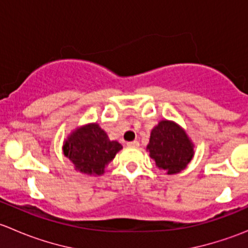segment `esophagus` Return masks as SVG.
Instances as JSON below:
<instances>
[{"mask_svg": "<svg viewBox=\"0 0 248 248\" xmlns=\"http://www.w3.org/2000/svg\"><path fill=\"white\" fill-rule=\"evenodd\" d=\"M127 146L138 147L139 146V141H138V140H133V141H129V142H127Z\"/></svg>", "mask_w": 248, "mask_h": 248, "instance_id": "esophagus-1", "label": "esophagus"}]
</instances>
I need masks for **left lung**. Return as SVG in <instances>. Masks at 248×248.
<instances>
[{"instance_id": "left-lung-1", "label": "left lung", "mask_w": 248, "mask_h": 248, "mask_svg": "<svg viewBox=\"0 0 248 248\" xmlns=\"http://www.w3.org/2000/svg\"><path fill=\"white\" fill-rule=\"evenodd\" d=\"M146 150L157 168L174 175L184 170L194 156V144L176 122L161 120L150 134Z\"/></svg>"}]
</instances>
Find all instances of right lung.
<instances>
[{"label": "right lung", "instance_id": "add662e5", "mask_svg": "<svg viewBox=\"0 0 248 248\" xmlns=\"http://www.w3.org/2000/svg\"><path fill=\"white\" fill-rule=\"evenodd\" d=\"M122 145L110 140L98 124L77 127L63 141V155L73 163L74 169L81 174L99 176L106 167L115 158Z\"/></svg>", "mask_w": 248, "mask_h": 248}]
</instances>
